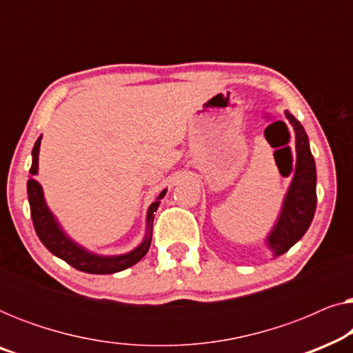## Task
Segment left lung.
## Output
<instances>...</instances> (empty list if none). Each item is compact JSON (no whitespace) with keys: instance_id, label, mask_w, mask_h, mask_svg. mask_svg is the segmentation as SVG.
Here are the masks:
<instances>
[{"instance_id":"8db88e82","label":"left lung","mask_w":353,"mask_h":353,"mask_svg":"<svg viewBox=\"0 0 353 353\" xmlns=\"http://www.w3.org/2000/svg\"><path fill=\"white\" fill-rule=\"evenodd\" d=\"M286 117L296 132V172L284 197L281 214L267 238L273 257L283 255L307 233L316 209V167L308 137L301 122L286 110Z\"/></svg>"}]
</instances>
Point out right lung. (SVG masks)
<instances>
[{"label":"right lung","instance_id":"right-lung-1","mask_svg":"<svg viewBox=\"0 0 353 353\" xmlns=\"http://www.w3.org/2000/svg\"><path fill=\"white\" fill-rule=\"evenodd\" d=\"M40 143L41 137L37 139L35 146L32 151V167H30V178L27 181V194L28 202H30V214L32 221L35 226V231L38 238L43 243V245L50 250L51 254H54L56 257H59L80 272L85 273H93V274H110L122 272V270L132 267V265L138 263L144 255L148 254L149 245H151V233H152V221H154V212L157 210L161 199L167 194V190H163L161 194L157 196L156 202H152L148 209V231L146 238L137 249H133L132 252L123 254V255H112V257H104V255H98L90 252L72 241L69 236L65 234V231L61 228V225L57 223L56 216L52 215V212L48 209L45 196H43V188L40 183L35 180V175L38 173V152H40Z\"/></svg>","mask_w":353,"mask_h":353}]
</instances>
